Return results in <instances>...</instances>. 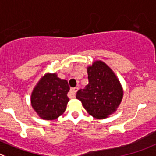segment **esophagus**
Wrapping results in <instances>:
<instances>
[{
	"mask_svg": "<svg viewBox=\"0 0 156 156\" xmlns=\"http://www.w3.org/2000/svg\"><path fill=\"white\" fill-rule=\"evenodd\" d=\"M78 88L76 87V88H71L70 90V93H69V97L71 98H75V94H76L77 91H78Z\"/></svg>",
	"mask_w": 156,
	"mask_h": 156,
	"instance_id": "esophagus-1",
	"label": "esophagus"
}]
</instances>
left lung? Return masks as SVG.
Instances as JSON below:
<instances>
[{"label": "left lung", "instance_id": "8db88e82", "mask_svg": "<svg viewBox=\"0 0 156 156\" xmlns=\"http://www.w3.org/2000/svg\"><path fill=\"white\" fill-rule=\"evenodd\" d=\"M88 85L77 92V99L89 115L103 119L116 112L123 98V88L112 68L102 61L87 67Z\"/></svg>", "mask_w": 156, "mask_h": 156}]
</instances>
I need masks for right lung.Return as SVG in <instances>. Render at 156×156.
<instances>
[{"instance_id":"1","label":"right lung","mask_w":156,"mask_h":156,"mask_svg":"<svg viewBox=\"0 0 156 156\" xmlns=\"http://www.w3.org/2000/svg\"><path fill=\"white\" fill-rule=\"evenodd\" d=\"M69 90L66 80L59 78L56 73H46L32 91V108L41 119L55 120L66 110Z\"/></svg>"}]
</instances>
